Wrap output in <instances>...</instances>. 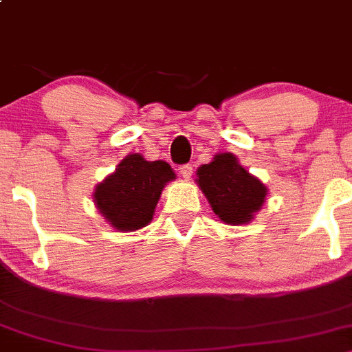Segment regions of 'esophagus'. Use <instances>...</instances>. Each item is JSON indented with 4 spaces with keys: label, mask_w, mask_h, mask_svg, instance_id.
<instances>
[{
    "label": "esophagus",
    "mask_w": 352,
    "mask_h": 352,
    "mask_svg": "<svg viewBox=\"0 0 352 352\" xmlns=\"http://www.w3.org/2000/svg\"><path fill=\"white\" fill-rule=\"evenodd\" d=\"M179 170H180V173H182L184 179L188 180V179H190V177H192V170H194V166H192L190 164H187V165L180 166Z\"/></svg>",
    "instance_id": "34e87169"
}]
</instances>
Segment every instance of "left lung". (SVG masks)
<instances>
[{"mask_svg": "<svg viewBox=\"0 0 352 352\" xmlns=\"http://www.w3.org/2000/svg\"><path fill=\"white\" fill-rule=\"evenodd\" d=\"M195 177L214 214L229 226L251 223L268 195V187L229 151L214 155L209 164L199 166Z\"/></svg>", "mask_w": 352, "mask_h": 352, "instance_id": "8db88e82", "label": "left lung"}]
</instances>
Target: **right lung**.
<instances>
[{"mask_svg": "<svg viewBox=\"0 0 352 352\" xmlns=\"http://www.w3.org/2000/svg\"><path fill=\"white\" fill-rule=\"evenodd\" d=\"M175 177L166 162H150L143 155L131 153L96 186L92 197L99 214L111 228L120 232H133L153 219L162 190Z\"/></svg>", "mask_w": 352, "mask_h": 352, "instance_id": "right-lung-1", "label": "right lung"}]
</instances>
